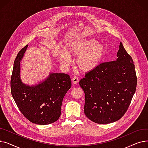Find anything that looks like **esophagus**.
Returning <instances> with one entry per match:
<instances>
[{"label": "esophagus", "instance_id": "obj_1", "mask_svg": "<svg viewBox=\"0 0 148 148\" xmlns=\"http://www.w3.org/2000/svg\"><path fill=\"white\" fill-rule=\"evenodd\" d=\"M79 79H78V77H74L73 79H72V82L74 84H77V83L79 82Z\"/></svg>", "mask_w": 148, "mask_h": 148}]
</instances>
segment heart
I'll return each instance as SVG.
<instances>
[{"mask_svg":"<svg viewBox=\"0 0 148 148\" xmlns=\"http://www.w3.org/2000/svg\"><path fill=\"white\" fill-rule=\"evenodd\" d=\"M70 56L77 57V66L84 72H89L97 69L103 63L106 57L105 47L93 39H84L74 41L66 49ZM60 60L64 66H68L70 59L65 53L61 54Z\"/></svg>","mask_w":148,"mask_h":148,"instance_id":"obj_1","label":"heart"}]
</instances>
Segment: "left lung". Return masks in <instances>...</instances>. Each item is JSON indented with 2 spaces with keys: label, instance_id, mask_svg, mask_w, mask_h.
<instances>
[{
  "label": "left lung",
  "instance_id": "obj_1",
  "mask_svg": "<svg viewBox=\"0 0 148 148\" xmlns=\"http://www.w3.org/2000/svg\"><path fill=\"white\" fill-rule=\"evenodd\" d=\"M85 94L84 112L90 121L107 124L127 112L137 86L132 58L120 42L116 60L104 62L79 82Z\"/></svg>",
  "mask_w": 148,
  "mask_h": 148
}]
</instances>
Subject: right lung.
Instances as JSON below:
<instances>
[{
	"label": "right lung",
	"mask_w": 148,
	"mask_h": 148,
	"mask_svg": "<svg viewBox=\"0 0 148 148\" xmlns=\"http://www.w3.org/2000/svg\"><path fill=\"white\" fill-rule=\"evenodd\" d=\"M27 47L19 51L14 60L11 94L19 110L29 121L48 125L59 118L62 101L71 86V80L68 74L50 73L45 80L35 85L23 83L20 78V61Z\"/></svg>",
	"instance_id": "1"
}]
</instances>
